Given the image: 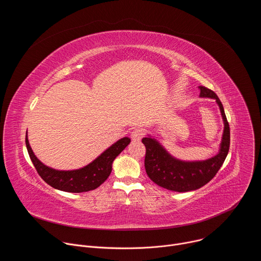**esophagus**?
Returning <instances> with one entry per match:
<instances>
[{"label": "esophagus", "mask_w": 261, "mask_h": 261, "mask_svg": "<svg viewBox=\"0 0 261 261\" xmlns=\"http://www.w3.org/2000/svg\"><path fill=\"white\" fill-rule=\"evenodd\" d=\"M144 134H145V132H144L143 129L137 128V129H134V130L131 132V138H132L133 140H135V141H138V140H140V139L144 136Z\"/></svg>", "instance_id": "obj_1"}]
</instances>
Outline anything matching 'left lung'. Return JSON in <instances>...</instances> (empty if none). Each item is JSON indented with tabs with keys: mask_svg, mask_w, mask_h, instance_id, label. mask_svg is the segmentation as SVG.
<instances>
[{
	"mask_svg": "<svg viewBox=\"0 0 261 261\" xmlns=\"http://www.w3.org/2000/svg\"><path fill=\"white\" fill-rule=\"evenodd\" d=\"M198 88L200 97L216 100L224 122L220 151L216 156L204 161H180L172 157L155 138H142V143L145 145L144 167L146 174L155 184L167 190L188 192L201 188L217 174L229 151L230 130L224 108L212 90L201 86Z\"/></svg>",
	"mask_w": 261,
	"mask_h": 261,
	"instance_id": "obj_1",
	"label": "left lung"
}]
</instances>
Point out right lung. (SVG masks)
I'll return each instance as SVG.
<instances>
[{
    "instance_id": "obj_1",
    "label": "right lung",
    "mask_w": 261,
    "mask_h": 261,
    "mask_svg": "<svg viewBox=\"0 0 261 261\" xmlns=\"http://www.w3.org/2000/svg\"><path fill=\"white\" fill-rule=\"evenodd\" d=\"M130 141L131 139L129 137L121 138L109 146L92 163L83 168L75 170H56L44 165L34 155L28 140V135H25L28 153L38 174L53 188L71 193L88 192L98 188L109 176L111 169H113L114 160L121 154Z\"/></svg>"
}]
</instances>
